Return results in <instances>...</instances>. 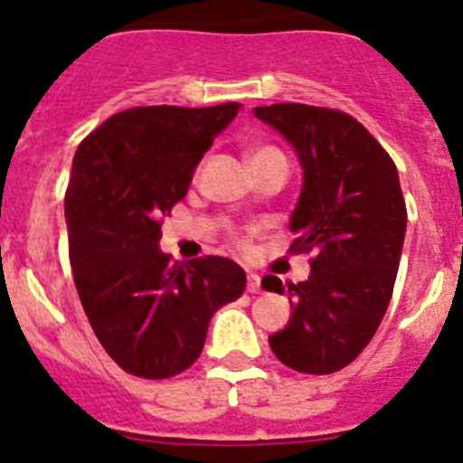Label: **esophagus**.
<instances>
[{
    "mask_svg": "<svg viewBox=\"0 0 463 463\" xmlns=\"http://www.w3.org/2000/svg\"><path fill=\"white\" fill-rule=\"evenodd\" d=\"M246 291H249V293H260L261 291L260 275L249 273V279H246Z\"/></svg>",
    "mask_w": 463,
    "mask_h": 463,
    "instance_id": "1",
    "label": "esophagus"
}]
</instances>
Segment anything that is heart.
<instances>
[{
    "mask_svg": "<svg viewBox=\"0 0 463 463\" xmlns=\"http://www.w3.org/2000/svg\"><path fill=\"white\" fill-rule=\"evenodd\" d=\"M278 149L275 147H250L249 149V161H255V158L266 156V154H275Z\"/></svg>",
    "mask_w": 463,
    "mask_h": 463,
    "instance_id": "obj_1",
    "label": "heart"
}]
</instances>
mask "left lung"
<instances>
[{
	"mask_svg": "<svg viewBox=\"0 0 463 463\" xmlns=\"http://www.w3.org/2000/svg\"><path fill=\"white\" fill-rule=\"evenodd\" d=\"M253 114L296 152L302 190L288 222L291 249L316 255L309 278L288 284L291 316L269 345L291 370L331 374L367 347L390 305L408 223L399 172L343 111L282 102ZM261 287L284 291L273 275Z\"/></svg>",
	"mask_w": 463,
	"mask_h": 463,
	"instance_id": "8db88e82",
	"label": "left lung"
}]
</instances>
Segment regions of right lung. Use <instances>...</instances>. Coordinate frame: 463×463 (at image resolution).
Returning a JSON list of instances; mask_svg holds the SVG:
<instances>
[{"label": "right lung", "mask_w": 463, "mask_h": 463, "mask_svg": "<svg viewBox=\"0 0 463 463\" xmlns=\"http://www.w3.org/2000/svg\"><path fill=\"white\" fill-rule=\"evenodd\" d=\"M134 107L107 118L78 147L64 219L73 282L93 334L125 372L170 378L202 354L214 311L244 293L226 258L172 261L161 217L188 194L199 161L240 114Z\"/></svg>", "instance_id": "1"}]
</instances>
